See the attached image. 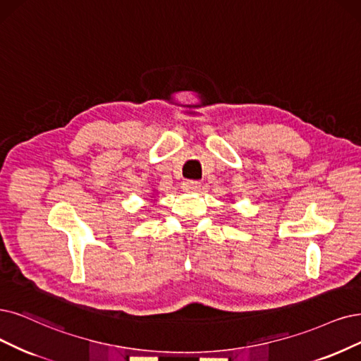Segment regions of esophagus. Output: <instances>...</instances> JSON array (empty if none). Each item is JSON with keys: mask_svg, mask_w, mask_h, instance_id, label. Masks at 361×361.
Here are the masks:
<instances>
[{"mask_svg": "<svg viewBox=\"0 0 361 361\" xmlns=\"http://www.w3.org/2000/svg\"><path fill=\"white\" fill-rule=\"evenodd\" d=\"M199 188H201V183L199 181H193V180H189V181H184L183 183V190L184 192H197Z\"/></svg>", "mask_w": 361, "mask_h": 361, "instance_id": "esophagus-1", "label": "esophagus"}]
</instances>
